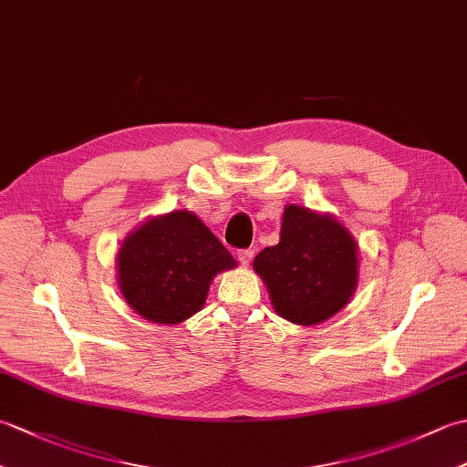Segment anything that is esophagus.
Returning <instances> with one entry per match:
<instances>
[{
  "label": "esophagus",
  "mask_w": 467,
  "mask_h": 467,
  "mask_svg": "<svg viewBox=\"0 0 467 467\" xmlns=\"http://www.w3.org/2000/svg\"><path fill=\"white\" fill-rule=\"evenodd\" d=\"M253 254H254L253 249H241L239 253H236V259L241 261V265H249L253 261Z\"/></svg>",
  "instance_id": "34e87169"
}]
</instances>
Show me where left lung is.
Segmentation results:
<instances>
[{"label": "left lung", "instance_id": "left-lung-1", "mask_svg": "<svg viewBox=\"0 0 467 467\" xmlns=\"http://www.w3.org/2000/svg\"><path fill=\"white\" fill-rule=\"evenodd\" d=\"M357 244L331 216L289 204L281 241L254 256L275 311L296 325H319L349 303L357 286Z\"/></svg>", "mask_w": 467, "mask_h": 467}]
</instances>
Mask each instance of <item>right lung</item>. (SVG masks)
<instances>
[{
    "label": "right lung",
    "instance_id": "obj_1",
    "mask_svg": "<svg viewBox=\"0 0 467 467\" xmlns=\"http://www.w3.org/2000/svg\"><path fill=\"white\" fill-rule=\"evenodd\" d=\"M236 266L198 216L172 211L128 236L118 253V283L144 319L176 325L202 309L213 276Z\"/></svg>",
    "mask_w": 467,
    "mask_h": 467
}]
</instances>
